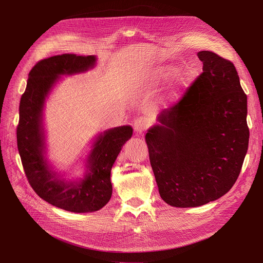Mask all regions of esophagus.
Returning a JSON list of instances; mask_svg holds the SVG:
<instances>
[{
  "label": "esophagus",
  "mask_w": 263,
  "mask_h": 263,
  "mask_svg": "<svg viewBox=\"0 0 263 263\" xmlns=\"http://www.w3.org/2000/svg\"><path fill=\"white\" fill-rule=\"evenodd\" d=\"M133 128H134V131L136 132V134H142L147 128V120L144 117H139V118L134 119Z\"/></svg>",
  "instance_id": "34e87169"
}]
</instances>
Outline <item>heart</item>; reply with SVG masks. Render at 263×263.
<instances>
[{
	"label": "heart",
	"mask_w": 263,
	"mask_h": 263,
	"mask_svg": "<svg viewBox=\"0 0 263 263\" xmlns=\"http://www.w3.org/2000/svg\"><path fill=\"white\" fill-rule=\"evenodd\" d=\"M187 80H189L187 74H183V76H181V77H180V81H181L182 83H185Z\"/></svg>",
	"instance_id": "b5f03b06"
}]
</instances>
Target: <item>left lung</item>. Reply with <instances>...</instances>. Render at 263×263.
<instances>
[{"mask_svg": "<svg viewBox=\"0 0 263 263\" xmlns=\"http://www.w3.org/2000/svg\"><path fill=\"white\" fill-rule=\"evenodd\" d=\"M202 73L158 117L146 143L161 198L191 208L216 200L236 183L247 153V97L234 65L200 51Z\"/></svg>", "mask_w": 263, "mask_h": 263, "instance_id": "obj_1", "label": "left lung"}]
</instances>
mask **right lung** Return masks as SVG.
I'll return each instance as SVG.
<instances>
[{"mask_svg": "<svg viewBox=\"0 0 263 263\" xmlns=\"http://www.w3.org/2000/svg\"><path fill=\"white\" fill-rule=\"evenodd\" d=\"M92 55L66 53L41 60L32 68L21 96L17 145L25 176L36 194L47 202L76 213L101 209L112 196L110 170L121 147L132 136L130 126L105 131L97 139L88 159L89 173L81 182L65 183L49 171L44 159L41 110L61 74L82 72L95 65Z\"/></svg>", "mask_w": 263, "mask_h": 263, "instance_id": "add662e5", "label": "right lung"}]
</instances>
